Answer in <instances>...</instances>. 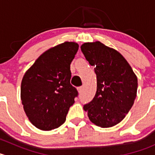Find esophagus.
Wrapping results in <instances>:
<instances>
[{"instance_id": "esophagus-1", "label": "esophagus", "mask_w": 155, "mask_h": 155, "mask_svg": "<svg viewBox=\"0 0 155 155\" xmlns=\"http://www.w3.org/2000/svg\"><path fill=\"white\" fill-rule=\"evenodd\" d=\"M77 90H78V92H79V94H81L82 92V90H83V87H82V86L79 87L77 88Z\"/></svg>"}]
</instances>
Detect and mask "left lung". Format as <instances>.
<instances>
[{
    "label": "left lung",
    "instance_id": "left-lung-1",
    "mask_svg": "<svg viewBox=\"0 0 155 155\" xmlns=\"http://www.w3.org/2000/svg\"><path fill=\"white\" fill-rule=\"evenodd\" d=\"M81 50L97 76L94 99L83 109L95 125L107 128L121 122L129 112L137 94L138 81L122 54L99 41L85 43Z\"/></svg>",
    "mask_w": 155,
    "mask_h": 155
}]
</instances>
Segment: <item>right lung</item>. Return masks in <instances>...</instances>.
Instances as JSON below:
<instances>
[{
	"label": "right lung",
	"mask_w": 155,
	"mask_h": 155,
	"mask_svg": "<svg viewBox=\"0 0 155 155\" xmlns=\"http://www.w3.org/2000/svg\"><path fill=\"white\" fill-rule=\"evenodd\" d=\"M79 49L66 41L50 48L25 73L21 100L31 124L42 130L59 127L66 121L78 92L70 84V64Z\"/></svg>",
	"instance_id": "right-lung-1"
}]
</instances>
